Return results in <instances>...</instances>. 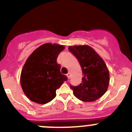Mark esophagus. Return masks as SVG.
<instances>
[{
	"label": "esophagus",
	"instance_id": "esophagus-1",
	"mask_svg": "<svg viewBox=\"0 0 132 132\" xmlns=\"http://www.w3.org/2000/svg\"><path fill=\"white\" fill-rule=\"evenodd\" d=\"M67 77L68 78H70V77H71V73H70V72L67 74Z\"/></svg>",
	"mask_w": 132,
	"mask_h": 132
}]
</instances>
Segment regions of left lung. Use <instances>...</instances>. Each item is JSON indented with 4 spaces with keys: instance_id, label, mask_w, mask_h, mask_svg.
<instances>
[{
    "instance_id": "left-lung-1",
    "label": "left lung",
    "mask_w": 132,
    "mask_h": 132,
    "mask_svg": "<svg viewBox=\"0 0 132 132\" xmlns=\"http://www.w3.org/2000/svg\"><path fill=\"white\" fill-rule=\"evenodd\" d=\"M70 51L77 57L82 70V83L71 86L74 95L80 100L91 102L101 98L109 85V71L103 59L88 45L70 46Z\"/></svg>"
}]
</instances>
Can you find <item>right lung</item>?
Here are the masks:
<instances>
[{
  "label": "right lung",
  "instance_id": "add662e5",
  "mask_svg": "<svg viewBox=\"0 0 132 132\" xmlns=\"http://www.w3.org/2000/svg\"><path fill=\"white\" fill-rule=\"evenodd\" d=\"M65 46L47 43L37 48L25 61L20 75L22 90L30 100L45 104L56 96V90L64 81L57 62L59 54Z\"/></svg>",
  "mask_w": 132,
  "mask_h": 132
}]
</instances>
